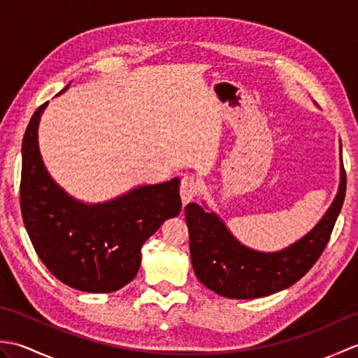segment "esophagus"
Segmentation results:
<instances>
[{"label": "esophagus", "instance_id": "34e87169", "mask_svg": "<svg viewBox=\"0 0 358 358\" xmlns=\"http://www.w3.org/2000/svg\"><path fill=\"white\" fill-rule=\"evenodd\" d=\"M199 191H200L199 180L192 177V175H186V177H183V180H181V186H180V195H181V201H183V204H187L189 201H192Z\"/></svg>", "mask_w": 358, "mask_h": 358}]
</instances>
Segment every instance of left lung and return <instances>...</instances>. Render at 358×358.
Returning <instances> with one entry per match:
<instances>
[{"mask_svg": "<svg viewBox=\"0 0 358 358\" xmlns=\"http://www.w3.org/2000/svg\"><path fill=\"white\" fill-rule=\"evenodd\" d=\"M345 192L346 172L341 162L338 191L329 209L305 237L277 252L245 246L215 212L189 203L185 215L196 278L215 294L235 300L260 299L292 286L313 268L328 245Z\"/></svg>", "mask_w": 358, "mask_h": 358, "instance_id": "8db88e82", "label": "left lung"}]
</instances>
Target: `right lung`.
<instances>
[{
	"instance_id": "right-lung-1",
	"label": "right lung",
	"mask_w": 358,
	"mask_h": 358,
	"mask_svg": "<svg viewBox=\"0 0 358 358\" xmlns=\"http://www.w3.org/2000/svg\"><path fill=\"white\" fill-rule=\"evenodd\" d=\"M45 106L30 118L22 140L26 231L45 268L64 285L92 294L118 291L138 272L144 241L181 212L180 178L138 186L104 203L73 199L50 177L40 154L38 124Z\"/></svg>"
}]
</instances>
